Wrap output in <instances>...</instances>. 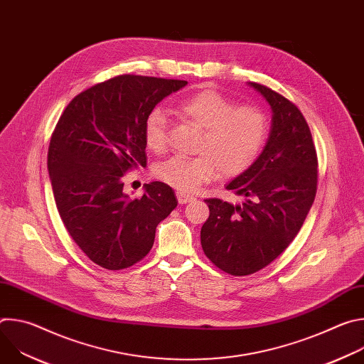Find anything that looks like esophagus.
<instances>
[{
	"instance_id": "34e87169",
	"label": "esophagus",
	"mask_w": 364,
	"mask_h": 364,
	"mask_svg": "<svg viewBox=\"0 0 364 364\" xmlns=\"http://www.w3.org/2000/svg\"><path fill=\"white\" fill-rule=\"evenodd\" d=\"M177 200H178L180 204H186V203L193 201L194 197L190 196V194H186V193H181V191H180V193H177Z\"/></svg>"
}]
</instances>
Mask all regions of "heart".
Here are the masks:
<instances>
[{
	"label": "heart",
	"mask_w": 364,
	"mask_h": 364,
	"mask_svg": "<svg viewBox=\"0 0 364 364\" xmlns=\"http://www.w3.org/2000/svg\"><path fill=\"white\" fill-rule=\"evenodd\" d=\"M176 114L201 131L193 159L173 157L155 168V177L178 191H194L218 174L233 178L243 174L261 154L268 134L265 115L218 90L205 89L176 107ZM144 141L149 151L163 152L168 142V121L160 109L148 114Z\"/></svg>",
	"instance_id": "heart-1"
}]
</instances>
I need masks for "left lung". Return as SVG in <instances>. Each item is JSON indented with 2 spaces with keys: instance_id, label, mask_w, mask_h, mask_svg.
Returning <instances> with one entry per match:
<instances>
[{
  "instance_id": "obj_1",
  "label": "left lung",
  "mask_w": 364,
  "mask_h": 364,
  "mask_svg": "<svg viewBox=\"0 0 364 364\" xmlns=\"http://www.w3.org/2000/svg\"><path fill=\"white\" fill-rule=\"evenodd\" d=\"M272 108V129L259 159L226 186L242 204L205 198L209 219L201 228L204 255L223 272L261 271L289 246L314 203L317 151L301 111L278 92L250 82Z\"/></svg>"
}]
</instances>
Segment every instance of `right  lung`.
<instances>
[{
	"instance_id": "right-lung-1",
	"label": "right lung",
	"mask_w": 364,
	"mask_h": 364,
	"mask_svg": "<svg viewBox=\"0 0 364 364\" xmlns=\"http://www.w3.org/2000/svg\"><path fill=\"white\" fill-rule=\"evenodd\" d=\"M186 80L119 75L76 95L51 134L47 167L60 219L96 265L119 271L144 259L155 229L177 207L174 190L152 181L124 193L128 171L146 166L144 122Z\"/></svg>"
}]
</instances>
